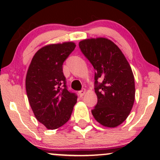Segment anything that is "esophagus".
<instances>
[{"label": "esophagus", "mask_w": 160, "mask_h": 160, "mask_svg": "<svg viewBox=\"0 0 160 160\" xmlns=\"http://www.w3.org/2000/svg\"><path fill=\"white\" fill-rule=\"evenodd\" d=\"M85 92H86V89H82V90L79 91V95H80V97H82L84 95V94H85Z\"/></svg>", "instance_id": "1"}]
</instances>
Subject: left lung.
Segmentation results:
<instances>
[{
	"label": "left lung",
	"mask_w": 160,
	"mask_h": 160,
	"mask_svg": "<svg viewBox=\"0 0 160 160\" xmlns=\"http://www.w3.org/2000/svg\"><path fill=\"white\" fill-rule=\"evenodd\" d=\"M79 47L95 71L98 102L92 113L102 126L116 127L126 120L135 101L131 67L120 48L107 38L83 40Z\"/></svg>",
	"instance_id": "1"
}]
</instances>
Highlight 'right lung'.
<instances>
[{
	"instance_id": "right-lung-1",
	"label": "right lung",
	"mask_w": 160,
	"mask_h": 160,
	"mask_svg": "<svg viewBox=\"0 0 160 160\" xmlns=\"http://www.w3.org/2000/svg\"><path fill=\"white\" fill-rule=\"evenodd\" d=\"M66 42L42 47L28 70L25 88L36 119L48 129H56L69 120L78 95L70 92L63 74L64 62L75 49Z\"/></svg>"
}]
</instances>
